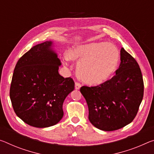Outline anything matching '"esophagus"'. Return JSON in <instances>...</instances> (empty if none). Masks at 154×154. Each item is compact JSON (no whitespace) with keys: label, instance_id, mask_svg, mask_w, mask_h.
Masks as SVG:
<instances>
[{"label":"esophagus","instance_id":"obj_1","mask_svg":"<svg viewBox=\"0 0 154 154\" xmlns=\"http://www.w3.org/2000/svg\"><path fill=\"white\" fill-rule=\"evenodd\" d=\"M82 86V84L79 82H75V89L79 90Z\"/></svg>","mask_w":154,"mask_h":154}]
</instances>
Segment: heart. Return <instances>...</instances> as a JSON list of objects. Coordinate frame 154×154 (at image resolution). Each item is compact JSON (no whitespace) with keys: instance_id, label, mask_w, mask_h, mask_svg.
<instances>
[{"instance_id":"heart-1","label":"heart","mask_w":154,"mask_h":154,"mask_svg":"<svg viewBox=\"0 0 154 154\" xmlns=\"http://www.w3.org/2000/svg\"><path fill=\"white\" fill-rule=\"evenodd\" d=\"M66 55L69 60L79 62L78 75L90 85L106 82L115 70L119 57L116 46L106 42L75 46Z\"/></svg>"}]
</instances>
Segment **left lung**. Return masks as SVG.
I'll return each instance as SVG.
<instances>
[{
	"mask_svg": "<svg viewBox=\"0 0 154 154\" xmlns=\"http://www.w3.org/2000/svg\"><path fill=\"white\" fill-rule=\"evenodd\" d=\"M80 92L88 106V119L95 128L114 131L135 118L143 100L144 83L136 60L122 48L116 75L97 86H84Z\"/></svg>",
	"mask_w": 154,
	"mask_h": 154,
	"instance_id": "left-lung-1",
	"label": "left lung"
}]
</instances>
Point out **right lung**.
Masks as SVG:
<instances>
[{"instance_id": "right-lung-1", "label": "right lung", "mask_w": 154, "mask_h": 154, "mask_svg": "<svg viewBox=\"0 0 154 154\" xmlns=\"http://www.w3.org/2000/svg\"><path fill=\"white\" fill-rule=\"evenodd\" d=\"M52 42L34 46L14 68L9 96L14 110L24 123L44 128L57 124L64 116L63 103L75 88L71 77L59 74L60 60Z\"/></svg>"}]
</instances>
